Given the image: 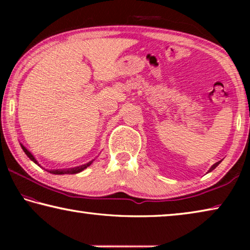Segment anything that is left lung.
Segmentation results:
<instances>
[{
  "instance_id": "1",
  "label": "left lung",
  "mask_w": 250,
  "mask_h": 250,
  "mask_svg": "<svg viewBox=\"0 0 250 250\" xmlns=\"http://www.w3.org/2000/svg\"><path fill=\"white\" fill-rule=\"evenodd\" d=\"M218 164H219V162H218V163H215V164H214V166H213V167H211L209 168V172H210V171H213V170H214V168H215V167H216L218 166Z\"/></svg>"
}]
</instances>
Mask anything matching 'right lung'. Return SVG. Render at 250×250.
Returning a JSON list of instances; mask_svg holds the SVG:
<instances>
[{"label": "right lung", "mask_w": 250, "mask_h": 250, "mask_svg": "<svg viewBox=\"0 0 250 250\" xmlns=\"http://www.w3.org/2000/svg\"><path fill=\"white\" fill-rule=\"evenodd\" d=\"M21 146H22V149H23V151L25 152V154H26V155L28 156V158L33 161L34 163L39 164V163H37L36 159L34 158L33 154H32L31 152H29V151L26 149V147H25L23 145H21ZM91 163H92V161H91V162H89V163L84 164V166L78 167H74V168H65V170H50V171H48V172H49V173H52V174H76V173L82 172V171H83V170H84V168H86L87 167H89Z\"/></svg>", "instance_id": "1"}]
</instances>
